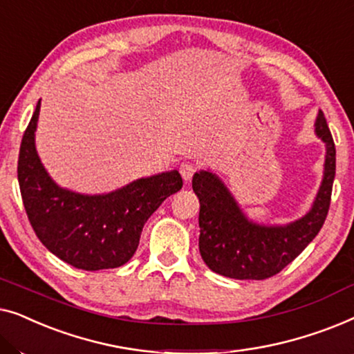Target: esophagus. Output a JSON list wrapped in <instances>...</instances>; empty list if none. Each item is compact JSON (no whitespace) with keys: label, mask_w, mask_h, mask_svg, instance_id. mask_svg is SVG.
I'll list each match as a JSON object with an SVG mask.
<instances>
[{"label":"esophagus","mask_w":354,"mask_h":354,"mask_svg":"<svg viewBox=\"0 0 354 354\" xmlns=\"http://www.w3.org/2000/svg\"><path fill=\"white\" fill-rule=\"evenodd\" d=\"M178 171H180V176L183 177V180L188 182V180H192L193 174L198 171V164H195V162H182L180 167H178Z\"/></svg>","instance_id":"esophagus-1"}]
</instances>
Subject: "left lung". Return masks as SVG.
<instances>
[{"instance_id": "left-lung-1", "label": "left lung", "mask_w": 354, "mask_h": 354, "mask_svg": "<svg viewBox=\"0 0 354 354\" xmlns=\"http://www.w3.org/2000/svg\"><path fill=\"white\" fill-rule=\"evenodd\" d=\"M317 137L326 143L322 185L313 209L283 227L254 224L240 211L234 196L214 174L193 176L200 200V253L214 272L239 280H264L288 266L322 229L335 178V143L322 111L316 119Z\"/></svg>"}]
</instances>
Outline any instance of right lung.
Returning a JSON list of instances; mask_svg holds the SVG:
<instances>
[{
	"label": "right lung",
	"mask_w": 354,
	"mask_h": 354,
	"mask_svg": "<svg viewBox=\"0 0 354 354\" xmlns=\"http://www.w3.org/2000/svg\"><path fill=\"white\" fill-rule=\"evenodd\" d=\"M40 101L24 132L17 178L27 217L53 254L84 270L114 269L138 248L145 222L183 185L177 171L140 178L108 195H80L59 188L35 149Z\"/></svg>",
	"instance_id": "obj_1"
}]
</instances>
